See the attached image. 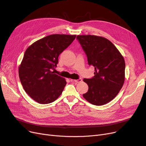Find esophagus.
Returning <instances> with one entry per match:
<instances>
[{"label": "esophagus", "mask_w": 146, "mask_h": 146, "mask_svg": "<svg viewBox=\"0 0 146 146\" xmlns=\"http://www.w3.org/2000/svg\"><path fill=\"white\" fill-rule=\"evenodd\" d=\"M82 81V80L81 79V78H80V79L76 80H71V81H73V82H76V83H80V82H81Z\"/></svg>", "instance_id": "obj_1"}]
</instances>
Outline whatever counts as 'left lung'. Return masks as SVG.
<instances>
[{
    "instance_id": "obj_1",
    "label": "left lung",
    "mask_w": 146,
    "mask_h": 146,
    "mask_svg": "<svg viewBox=\"0 0 146 146\" xmlns=\"http://www.w3.org/2000/svg\"><path fill=\"white\" fill-rule=\"evenodd\" d=\"M76 38L86 53L88 64L95 68V76L84 80L89 88L83 96L92 105H104L117 96L124 84V58L115 45L105 37L78 35Z\"/></svg>"
}]
</instances>
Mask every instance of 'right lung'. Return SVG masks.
Here are the masks:
<instances>
[{"label": "right lung", "mask_w": 146, "mask_h": 146, "mask_svg": "<svg viewBox=\"0 0 146 146\" xmlns=\"http://www.w3.org/2000/svg\"><path fill=\"white\" fill-rule=\"evenodd\" d=\"M76 35H51L33 43L26 50L19 68L25 92L40 104L51 103L62 94L66 82L52 70L59 55L75 40Z\"/></svg>", "instance_id": "add662e5"}]
</instances>
